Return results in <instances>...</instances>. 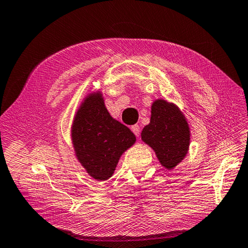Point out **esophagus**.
I'll list each match as a JSON object with an SVG mask.
<instances>
[{
	"label": "esophagus",
	"instance_id": "1",
	"mask_svg": "<svg viewBox=\"0 0 248 248\" xmlns=\"http://www.w3.org/2000/svg\"><path fill=\"white\" fill-rule=\"evenodd\" d=\"M131 130H132V132L136 134L137 137H139L140 136V132H141V130H140V127L138 124H134V125H132L131 127Z\"/></svg>",
	"mask_w": 248,
	"mask_h": 248
}]
</instances>
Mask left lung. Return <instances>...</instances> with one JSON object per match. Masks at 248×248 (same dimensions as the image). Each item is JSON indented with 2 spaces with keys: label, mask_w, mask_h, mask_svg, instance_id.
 Wrapping results in <instances>:
<instances>
[{
  "label": "left lung",
  "mask_w": 248,
  "mask_h": 248,
  "mask_svg": "<svg viewBox=\"0 0 248 248\" xmlns=\"http://www.w3.org/2000/svg\"><path fill=\"white\" fill-rule=\"evenodd\" d=\"M141 138L154 150L162 166L173 170L186 156L190 131L178 107L157 99L152 104L150 124L142 130Z\"/></svg>",
  "instance_id": "left-lung-1"
}]
</instances>
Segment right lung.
<instances>
[{
    "label": "right lung",
    "instance_id": "obj_1",
    "mask_svg": "<svg viewBox=\"0 0 248 248\" xmlns=\"http://www.w3.org/2000/svg\"><path fill=\"white\" fill-rule=\"evenodd\" d=\"M72 141L78 162L87 173L97 180H106L136 137L109 115L102 95L96 94L87 96L75 115Z\"/></svg>",
    "mask_w": 248,
    "mask_h": 248
}]
</instances>
